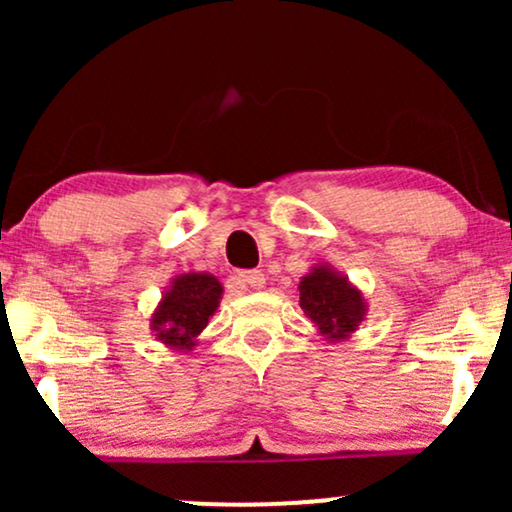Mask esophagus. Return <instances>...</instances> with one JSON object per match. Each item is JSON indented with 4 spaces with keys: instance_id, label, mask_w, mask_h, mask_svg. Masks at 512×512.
<instances>
[{
    "instance_id": "esophagus-1",
    "label": "esophagus",
    "mask_w": 512,
    "mask_h": 512,
    "mask_svg": "<svg viewBox=\"0 0 512 512\" xmlns=\"http://www.w3.org/2000/svg\"><path fill=\"white\" fill-rule=\"evenodd\" d=\"M240 286H250V289H262L264 286V274L260 269H250V272H240L238 274Z\"/></svg>"
}]
</instances>
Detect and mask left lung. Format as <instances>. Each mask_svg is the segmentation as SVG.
I'll list each match as a JSON object with an SVG mask.
<instances>
[{"instance_id":"1","label":"left lung","mask_w":512,"mask_h":512,"mask_svg":"<svg viewBox=\"0 0 512 512\" xmlns=\"http://www.w3.org/2000/svg\"><path fill=\"white\" fill-rule=\"evenodd\" d=\"M298 291L301 308L327 342H346L366 320L368 303L363 291L327 262L315 264L308 274L301 276Z\"/></svg>"}]
</instances>
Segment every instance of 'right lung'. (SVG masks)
<instances>
[{"label":"right lung","mask_w":512,"mask_h":512,"mask_svg":"<svg viewBox=\"0 0 512 512\" xmlns=\"http://www.w3.org/2000/svg\"><path fill=\"white\" fill-rule=\"evenodd\" d=\"M221 296V281L209 272H185L170 279L151 313L149 327L156 342L182 354L195 349L199 334L219 308Z\"/></svg>","instance_id":"right-lung-1"}]
</instances>
